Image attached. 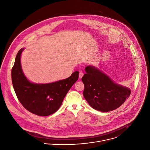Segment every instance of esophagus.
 Listing matches in <instances>:
<instances>
[{"mask_svg": "<svg viewBox=\"0 0 150 150\" xmlns=\"http://www.w3.org/2000/svg\"><path fill=\"white\" fill-rule=\"evenodd\" d=\"M84 75V73L83 72H80L79 73V79H81L82 77Z\"/></svg>", "mask_w": 150, "mask_h": 150, "instance_id": "esophagus-1", "label": "esophagus"}]
</instances>
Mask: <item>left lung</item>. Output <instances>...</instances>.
Returning <instances> with one entry per match:
<instances>
[{"instance_id":"1","label":"left lung","mask_w":150,"mask_h":150,"mask_svg":"<svg viewBox=\"0 0 150 150\" xmlns=\"http://www.w3.org/2000/svg\"><path fill=\"white\" fill-rule=\"evenodd\" d=\"M81 80L84 85L83 96L94 109L102 112L112 111L121 106L131 94L125 87L115 83L97 68L88 66Z\"/></svg>"}]
</instances>
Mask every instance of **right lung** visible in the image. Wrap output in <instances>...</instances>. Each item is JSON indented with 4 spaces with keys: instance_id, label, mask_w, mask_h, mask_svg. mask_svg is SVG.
I'll use <instances>...</instances> for the list:
<instances>
[{
    "instance_id": "1",
    "label": "right lung",
    "mask_w": 150,
    "mask_h": 150,
    "mask_svg": "<svg viewBox=\"0 0 150 150\" xmlns=\"http://www.w3.org/2000/svg\"><path fill=\"white\" fill-rule=\"evenodd\" d=\"M24 49L18 53L12 70V81L17 97L29 111L40 116L54 113L61 106L63 99L79 78V71L69 77L47 84L31 83L25 76L21 67V57Z\"/></svg>"
}]
</instances>
